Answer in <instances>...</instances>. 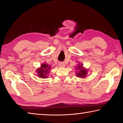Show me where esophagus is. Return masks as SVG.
<instances>
[{
	"mask_svg": "<svg viewBox=\"0 0 123 123\" xmlns=\"http://www.w3.org/2000/svg\"><path fill=\"white\" fill-rule=\"evenodd\" d=\"M59 66L60 67H64L65 66V64L64 62H59Z\"/></svg>",
	"mask_w": 123,
	"mask_h": 123,
	"instance_id": "obj_1",
	"label": "esophagus"
}]
</instances>
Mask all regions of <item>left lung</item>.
Returning <instances> with one entry per match:
<instances>
[{
    "instance_id": "1",
    "label": "left lung",
    "mask_w": 123,
    "mask_h": 123,
    "mask_svg": "<svg viewBox=\"0 0 123 123\" xmlns=\"http://www.w3.org/2000/svg\"><path fill=\"white\" fill-rule=\"evenodd\" d=\"M77 70H79V71L78 72H75L77 74V76L81 78H84L86 77L88 73V70L83 68L82 65L79 64L77 68Z\"/></svg>"
}]
</instances>
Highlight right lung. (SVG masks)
Listing matches in <instances>:
<instances>
[{"label":"right lung","instance_id":"right-lung-1","mask_svg":"<svg viewBox=\"0 0 123 123\" xmlns=\"http://www.w3.org/2000/svg\"><path fill=\"white\" fill-rule=\"evenodd\" d=\"M51 69V67L49 66L48 64L46 63H43L41 64L40 68L37 70V72L38 76L41 78H48V74L49 72V70Z\"/></svg>","mask_w":123,"mask_h":123}]
</instances>
